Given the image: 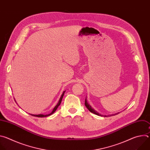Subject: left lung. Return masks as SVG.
Returning <instances> with one entry per match:
<instances>
[{
    "label": "left lung",
    "instance_id": "8db88e82",
    "mask_svg": "<svg viewBox=\"0 0 150 150\" xmlns=\"http://www.w3.org/2000/svg\"><path fill=\"white\" fill-rule=\"evenodd\" d=\"M85 106H86V108L89 110V111L91 112V113H94V114H96V115H98V116H104V117H107V116H106V115H103H103H100L98 112H97L96 110H94L93 109H92L91 106L89 104H88L86 98H85ZM118 113H116V114H114V115H109V116H112V115H117V114H118Z\"/></svg>",
    "mask_w": 150,
    "mask_h": 150
}]
</instances>
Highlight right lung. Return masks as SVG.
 Listing matches in <instances>:
<instances>
[{"label": "right lung", "instance_id": "obj_1", "mask_svg": "<svg viewBox=\"0 0 150 150\" xmlns=\"http://www.w3.org/2000/svg\"><path fill=\"white\" fill-rule=\"evenodd\" d=\"M65 91H63V94H62V96H61V97H60V100H59V101L57 104L54 107V108L53 109V111L51 113H50V114H49V115H32V114H31L30 115H32V116H33L38 117H46V116H50V115H52V114L57 110V108L59 107V105L60 104V103H61V102H62V98H63V95H64V93H65Z\"/></svg>", "mask_w": 150, "mask_h": 150}]
</instances>
